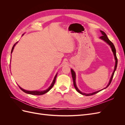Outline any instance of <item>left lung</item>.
<instances>
[{
    "label": "left lung",
    "mask_w": 125,
    "mask_h": 125,
    "mask_svg": "<svg viewBox=\"0 0 125 125\" xmlns=\"http://www.w3.org/2000/svg\"><path fill=\"white\" fill-rule=\"evenodd\" d=\"M100 32H101L102 34V36H101L100 37V39L103 40L104 41H105L106 43L107 44H108L109 46H110L111 49H112V51L113 52V54H114V58H115V67H114V71L112 73V76L110 78V80H109V83L108 84H107V85L105 87V88L102 89L101 90H99V91H96V92H94L93 93H83L81 91H80V90H79V89L78 88V87L77 86V85H76V83H75V77H76V75H75V72L74 71V70L73 69H71V74H72V77H73V85H74V88L75 89V90H77V91L79 93H80L81 94H82V95H85V96H90V95H93V94H95L96 93H97L98 92H99L100 91H101L103 90L104 89H105L106 88H107V87L109 85V84H111V81L112 80V79L113 78V76H114V73H115V71L117 68V62H118V61H117V57H116V49H115V47L114 46V44H113V43L112 42L109 40L108 37L106 35V34L103 31H100Z\"/></svg>",
    "instance_id": "8db88e82"
}]
</instances>
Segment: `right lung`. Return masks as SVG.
<instances>
[{"label":"right lung","mask_w":125,"mask_h":125,"mask_svg":"<svg viewBox=\"0 0 125 125\" xmlns=\"http://www.w3.org/2000/svg\"><path fill=\"white\" fill-rule=\"evenodd\" d=\"M24 34V33L23 34H22V36H23ZM18 42H16V43H15V44H14V45H13L12 48V50H11V53H12V52L13 50V49H14V47L15 46H16V45L18 43ZM57 73L55 75V77H54V80H53V81H52V83L51 85H50V86L49 87V88H48L47 89L45 90H44V91H28V90H24V89H22V88H21V87H20L19 85V88H20V89H21L22 91H23L24 92H25V93H27V94H31V95H43V94H45V93H46L47 92H48L49 91H50V90L52 88V86H54V84H55V83L56 79V77H57Z\"/></svg>","instance_id":"right-lung-1"}]
</instances>
